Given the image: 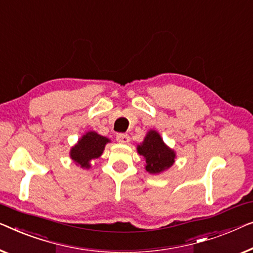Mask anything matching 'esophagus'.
<instances>
[{
    "mask_svg": "<svg viewBox=\"0 0 253 253\" xmlns=\"http://www.w3.org/2000/svg\"><path fill=\"white\" fill-rule=\"evenodd\" d=\"M116 140H118L120 144H127V142L130 141V137H129V134L120 133L116 135Z\"/></svg>",
    "mask_w": 253,
    "mask_h": 253,
    "instance_id": "34e87169",
    "label": "esophagus"
}]
</instances>
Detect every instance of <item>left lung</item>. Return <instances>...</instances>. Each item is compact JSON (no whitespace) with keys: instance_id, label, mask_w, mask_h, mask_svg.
<instances>
[{"instance_id":"left-lung-1","label":"left lung","mask_w":253,"mask_h":253,"mask_svg":"<svg viewBox=\"0 0 253 253\" xmlns=\"http://www.w3.org/2000/svg\"><path fill=\"white\" fill-rule=\"evenodd\" d=\"M137 151L146 160V171L152 174L163 172L174 163L175 153L164 144L160 133L155 130L148 131Z\"/></svg>"}]
</instances>
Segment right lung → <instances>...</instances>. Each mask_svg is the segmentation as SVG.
<instances>
[{
	"instance_id": "add662e5",
	"label": "right lung",
	"mask_w": 253,
	"mask_h": 253,
	"mask_svg": "<svg viewBox=\"0 0 253 253\" xmlns=\"http://www.w3.org/2000/svg\"><path fill=\"white\" fill-rule=\"evenodd\" d=\"M109 141L111 140L108 138L102 137L94 131H89L80 139L74 147H72L69 154L75 163L81 166L83 169H89L91 167L90 161L98 159Z\"/></svg>"
}]
</instances>
